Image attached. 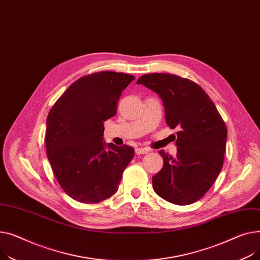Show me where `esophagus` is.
Wrapping results in <instances>:
<instances>
[{"label": "esophagus", "instance_id": "34e87169", "mask_svg": "<svg viewBox=\"0 0 260 260\" xmlns=\"http://www.w3.org/2000/svg\"><path fill=\"white\" fill-rule=\"evenodd\" d=\"M149 151H150V150H149L148 148H136V149H135L136 154H139V155H141V154H147Z\"/></svg>", "mask_w": 260, "mask_h": 260}]
</instances>
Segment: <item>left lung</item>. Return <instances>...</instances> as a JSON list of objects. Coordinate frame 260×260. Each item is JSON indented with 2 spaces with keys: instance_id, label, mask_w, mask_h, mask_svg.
<instances>
[{
  "instance_id": "left-lung-1",
  "label": "left lung",
  "mask_w": 260,
  "mask_h": 260,
  "mask_svg": "<svg viewBox=\"0 0 260 260\" xmlns=\"http://www.w3.org/2000/svg\"><path fill=\"white\" fill-rule=\"evenodd\" d=\"M143 84L162 100L166 123L177 128V154L164 150V165L152 177L155 193L165 201L185 206L197 202L216 180L222 165L226 127L216 107L193 81L170 73L145 74Z\"/></svg>"
}]
</instances>
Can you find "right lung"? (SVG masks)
Wrapping results in <instances>:
<instances>
[{
  "label": "right lung",
  "mask_w": 260,
  "mask_h": 260,
  "mask_svg": "<svg viewBox=\"0 0 260 260\" xmlns=\"http://www.w3.org/2000/svg\"><path fill=\"white\" fill-rule=\"evenodd\" d=\"M131 74L101 71L71 84L50 109L46 151L62 189L73 200L96 204L118 189L134 149L104 142V121L116 114Z\"/></svg>",
  "instance_id": "add662e5"
}]
</instances>
